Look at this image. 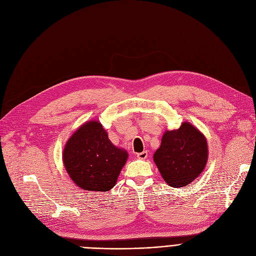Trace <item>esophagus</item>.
Wrapping results in <instances>:
<instances>
[{
    "label": "esophagus",
    "mask_w": 256,
    "mask_h": 256,
    "mask_svg": "<svg viewBox=\"0 0 256 256\" xmlns=\"http://www.w3.org/2000/svg\"><path fill=\"white\" fill-rule=\"evenodd\" d=\"M147 157H148V152L147 151H142V152L138 154V158H140V160H146Z\"/></svg>",
    "instance_id": "obj_1"
}]
</instances>
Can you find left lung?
<instances>
[{"instance_id": "1", "label": "left lung", "mask_w": 256, "mask_h": 256, "mask_svg": "<svg viewBox=\"0 0 256 256\" xmlns=\"http://www.w3.org/2000/svg\"><path fill=\"white\" fill-rule=\"evenodd\" d=\"M208 155L204 136L190 123H184L177 130L164 132L154 162L168 186L182 188L203 172Z\"/></svg>"}]
</instances>
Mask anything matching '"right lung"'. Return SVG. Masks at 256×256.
<instances>
[{
  "mask_svg": "<svg viewBox=\"0 0 256 256\" xmlns=\"http://www.w3.org/2000/svg\"><path fill=\"white\" fill-rule=\"evenodd\" d=\"M127 157L128 153L116 148L96 120L82 125L70 138L64 150L66 172L85 190H112Z\"/></svg>",
  "mask_w": 256,
  "mask_h": 256,
  "instance_id": "right-lung-1",
  "label": "right lung"
}]
</instances>
